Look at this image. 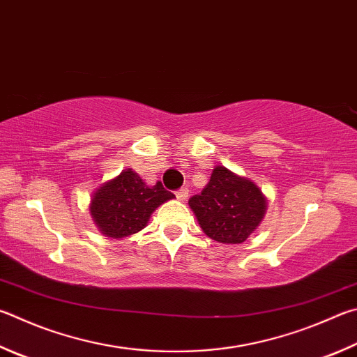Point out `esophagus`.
Masks as SVG:
<instances>
[{
    "label": "esophagus",
    "mask_w": 357,
    "mask_h": 357,
    "mask_svg": "<svg viewBox=\"0 0 357 357\" xmlns=\"http://www.w3.org/2000/svg\"><path fill=\"white\" fill-rule=\"evenodd\" d=\"M176 197L179 201H187V198H189V189L187 187H183V189H179L176 192Z\"/></svg>",
    "instance_id": "obj_1"
}]
</instances>
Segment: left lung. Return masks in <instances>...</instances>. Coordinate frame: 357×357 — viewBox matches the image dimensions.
<instances>
[{
	"mask_svg": "<svg viewBox=\"0 0 357 357\" xmlns=\"http://www.w3.org/2000/svg\"><path fill=\"white\" fill-rule=\"evenodd\" d=\"M201 229L218 243H243L267 212V198L251 179L217 165L199 195L189 199Z\"/></svg>",
	"mask_w": 357,
	"mask_h": 357,
	"instance_id": "left-lung-1",
	"label": "left lung"
}]
</instances>
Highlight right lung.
<instances>
[{"mask_svg": "<svg viewBox=\"0 0 357 357\" xmlns=\"http://www.w3.org/2000/svg\"><path fill=\"white\" fill-rule=\"evenodd\" d=\"M173 198L159 181L148 185L134 170L125 168L92 193L89 209L101 234L120 241L144 229L151 213Z\"/></svg>", "mask_w": 357, "mask_h": 357, "instance_id": "right-lung-1", "label": "right lung"}]
</instances>
